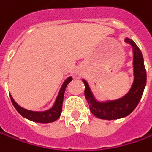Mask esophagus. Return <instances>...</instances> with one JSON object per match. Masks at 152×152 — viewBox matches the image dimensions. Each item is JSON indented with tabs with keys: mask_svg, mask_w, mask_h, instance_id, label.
<instances>
[{
	"mask_svg": "<svg viewBox=\"0 0 152 152\" xmlns=\"http://www.w3.org/2000/svg\"><path fill=\"white\" fill-rule=\"evenodd\" d=\"M76 75H81V72H80V71H78V72H76Z\"/></svg>",
	"mask_w": 152,
	"mask_h": 152,
	"instance_id": "1",
	"label": "esophagus"
}]
</instances>
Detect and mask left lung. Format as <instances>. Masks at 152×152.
Masks as SVG:
<instances>
[{
  "instance_id": "obj_1",
  "label": "left lung",
  "mask_w": 152,
  "mask_h": 152,
  "mask_svg": "<svg viewBox=\"0 0 152 152\" xmlns=\"http://www.w3.org/2000/svg\"><path fill=\"white\" fill-rule=\"evenodd\" d=\"M124 41L130 45L133 48L134 77L131 88L125 96L117 100L98 102L94 96L88 82L82 79L85 84V96L90 106V110L93 115L101 119H118L129 115L137 107L146 85V71L141 51L131 39L126 38Z\"/></svg>"
}]
</instances>
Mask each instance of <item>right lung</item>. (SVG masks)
<instances>
[{"label":"right lung","instance_id":"right-lung-1","mask_svg":"<svg viewBox=\"0 0 152 152\" xmlns=\"http://www.w3.org/2000/svg\"><path fill=\"white\" fill-rule=\"evenodd\" d=\"M72 80H73L72 77H68L67 79H66V80L63 82V84L61 85L60 91L57 95V97L56 99L53 106L49 110H46L44 112H34V111H30V110H27V109L21 107L18 104H17V102L13 100L12 96H10L11 101L12 102V105L14 106V107L16 108V110L18 111V113L27 119L33 121V122H36V123H41V124L52 123L56 119H58L61 116L64 92H65L67 85Z\"/></svg>","mask_w":152,"mask_h":152}]
</instances>
